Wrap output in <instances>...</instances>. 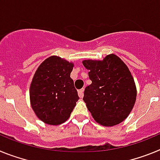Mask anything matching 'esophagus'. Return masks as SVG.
Segmentation results:
<instances>
[{"mask_svg": "<svg viewBox=\"0 0 160 160\" xmlns=\"http://www.w3.org/2000/svg\"><path fill=\"white\" fill-rule=\"evenodd\" d=\"M83 91H84V89H81V90H78V96L80 98H83V96H84Z\"/></svg>", "mask_w": 160, "mask_h": 160, "instance_id": "obj_1", "label": "esophagus"}]
</instances>
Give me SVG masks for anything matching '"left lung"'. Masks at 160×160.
<instances>
[{
	"instance_id": "1",
	"label": "left lung",
	"mask_w": 160,
	"mask_h": 160,
	"mask_svg": "<svg viewBox=\"0 0 160 160\" xmlns=\"http://www.w3.org/2000/svg\"><path fill=\"white\" fill-rule=\"evenodd\" d=\"M92 83L85 88L83 100L96 122L112 127L129 115L136 99V88L128 66L116 55L102 61H83Z\"/></svg>"
}]
</instances>
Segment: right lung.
I'll return each instance as SVG.
<instances>
[{"instance_id":"add662e5","label":"right lung","mask_w":160,"mask_h":160,"mask_svg":"<svg viewBox=\"0 0 160 160\" xmlns=\"http://www.w3.org/2000/svg\"><path fill=\"white\" fill-rule=\"evenodd\" d=\"M73 65L57 56L45 60L32 78L29 95L32 110L42 121L58 125L68 119L78 100L70 73Z\"/></svg>"}]
</instances>
